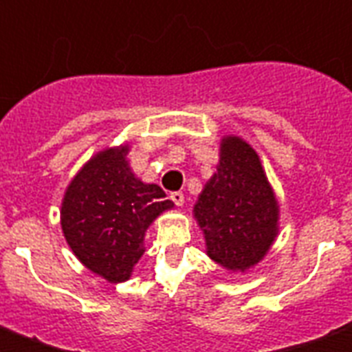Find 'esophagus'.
Wrapping results in <instances>:
<instances>
[{"label":"esophagus","mask_w":352,"mask_h":352,"mask_svg":"<svg viewBox=\"0 0 352 352\" xmlns=\"http://www.w3.org/2000/svg\"><path fill=\"white\" fill-rule=\"evenodd\" d=\"M169 198L173 200V204H175V206H183V202H185V196H183V192H171Z\"/></svg>","instance_id":"obj_1"}]
</instances>
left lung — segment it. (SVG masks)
<instances>
[{
  "label": "left lung",
  "mask_w": 352,
  "mask_h": 352,
  "mask_svg": "<svg viewBox=\"0 0 352 352\" xmlns=\"http://www.w3.org/2000/svg\"><path fill=\"white\" fill-rule=\"evenodd\" d=\"M208 256L245 272L266 256L277 236V206L254 148L239 136L221 140L219 166L195 204Z\"/></svg>",
  "instance_id": "8db88e82"
}]
</instances>
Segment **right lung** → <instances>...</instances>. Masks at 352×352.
<instances>
[{
	"mask_svg": "<svg viewBox=\"0 0 352 352\" xmlns=\"http://www.w3.org/2000/svg\"><path fill=\"white\" fill-rule=\"evenodd\" d=\"M129 146L96 154L67 186L61 227L75 256L109 283L126 281L144 254V233L173 202L131 171Z\"/></svg>",
	"mask_w": 352,
	"mask_h": 352,
	"instance_id": "obj_1",
	"label": "right lung"
}]
</instances>
